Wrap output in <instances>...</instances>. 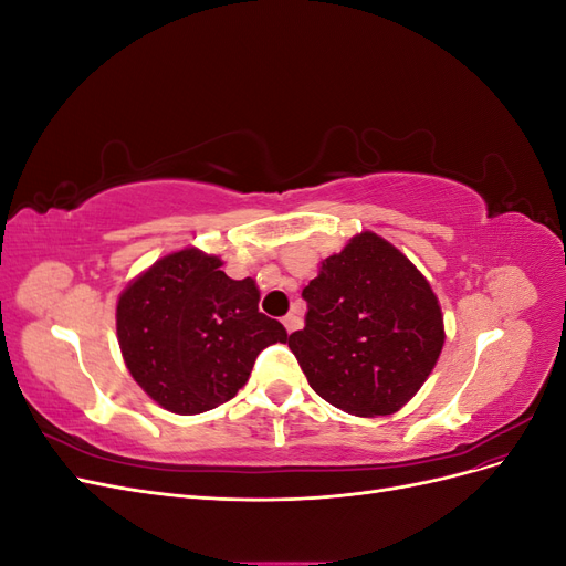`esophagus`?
<instances>
[{
	"mask_svg": "<svg viewBox=\"0 0 566 566\" xmlns=\"http://www.w3.org/2000/svg\"><path fill=\"white\" fill-rule=\"evenodd\" d=\"M283 325H285V331H287V333H293V331H297L300 318H297L295 314H287V316L283 318Z\"/></svg>",
	"mask_w": 566,
	"mask_h": 566,
	"instance_id": "1",
	"label": "esophagus"
}]
</instances>
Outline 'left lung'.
I'll use <instances>...</instances> for the list:
<instances>
[{
  "label": "left lung",
  "instance_id": "obj_1",
  "mask_svg": "<svg viewBox=\"0 0 566 566\" xmlns=\"http://www.w3.org/2000/svg\"><path fill=\"white\" fill-rule=\"evenodd\" d=\"M302 297L304 328L287 347L321 399L358 418L389 416L430 378L447 337L439 300L378 233L323 260Z\"/></svg>",
  "mask_w": 566,
  "mask_h": 566
}]
</instances>
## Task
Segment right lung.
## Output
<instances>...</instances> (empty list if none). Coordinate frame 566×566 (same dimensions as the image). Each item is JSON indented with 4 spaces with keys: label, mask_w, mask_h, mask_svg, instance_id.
I'll list each match as a JSON object with an SVG mask.
<instances>
[{
    "label": "right lung",
    "mask_w": 566,
    "mask_h": 566,
    "mask_svg": "<svg viewBox=\"0 0 566 566\" xmlns=\"http://www.w3.org/2000/svg\"><path fill=\"white\" fill-rule=\"evenodd\" d=\"M256 304L254 281L229 279L219 256L196 248L163 256L117 300V342L132 378L179 416L233 399L260 352L287 342Z\"/></svg>",
    "instance_id": "right-lung-1"
}]
</instances>
